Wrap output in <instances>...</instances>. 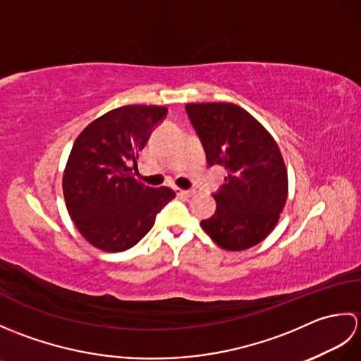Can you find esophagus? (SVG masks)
<instances>
[{
	"mask_svg": "<svg viewBox=\"0 0 361 361\" xmlns=\"http://www.w3.org/2000/svg\"><path fill=\"white\" fill-rule=\"evenodd\" d=\"M175 192H176V195H181V197H186V198H189V197H192V195L195 194V190H192V189H188V190H185V189H178V188H175Z\"/></svg>",
	"mask_w": 361,
	"mask_h": 361,
	"instance_id": "obj_1",
	"label": "esophagus"
}]
</instances>
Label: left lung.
Segmentation results:
<instances>
[{"label":"left lung","instance_id":"left-lung-1","mask_svg":"<svg viewBox=\"0 0 361 361\" xmlns=\"http://www.w3.org/2000/svg\"><path fill=\"white\" fill-rule=\"evenodd\" d=\"M186 111L208 164L228 171L214 194L217 209L202 228L224 250L255 247L273 231L287 202V167L278 144L239 105L188 104Z\"/></svg>","mask_w":361,"mask_h":361}]
</instances>
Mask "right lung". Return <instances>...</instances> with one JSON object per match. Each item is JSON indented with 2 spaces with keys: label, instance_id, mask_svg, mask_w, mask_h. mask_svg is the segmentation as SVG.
<instances>
[{
  "label": "right lung",
  "instance_id": "obj_1",
  "mask_svg": "<svg viewBox=\"0 0 361 361\" xmlns=\"http://www.w3.org/2000/svg\"><path fill=\"white\" fill-rule=\"evenodd\" d=\"M158 105H124L91 122L75 140L63 172L66 209L93 247L119 252L147 234L175 197L171 188L137 181L136 164L152 130L166 118Z\"/></svg>",
  "mask_w": 361,
  "mask_h": 361
}]
</instances>
